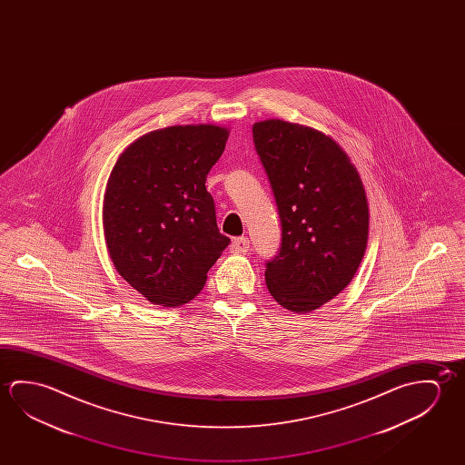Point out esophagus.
Returning <instances> with one entry per match:
<instances>
[{
	"instance_id": "esophagus-1",
	"label": "esophagus",
	"mask_w": 465,
	"mask_h": 465,
	"mask_svg": "<svg viewBox=\"0 0 465 465\" xmlns=\"http://www.w3.org/2000/svg\"><path fill=\"white\" fill-rule=\"evenodd\" d=\"M250 250V240L246 238V236H238L235 238L232 244H230V252H240V254H244V252Z\"/></svg>"
}]
</instances>
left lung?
Here are the masks:
<instances>
[{"label":"left lung","mask_w":465,"mask_h":465,"mask_svg":"<svg viewBox=\"0 0 465 465\" xmlns=\"http://www.w3.org/2000/svg\"><path fill=\"white\" fill-rule=\"evenodd\" d=\"M252 139L281 215L267 290L285 310L314 312L351 283L363 259L365 188L351 157L322 131L272 118L252 124Z\"/></svg>","instance_id":"8db88e82"}]
</instances>
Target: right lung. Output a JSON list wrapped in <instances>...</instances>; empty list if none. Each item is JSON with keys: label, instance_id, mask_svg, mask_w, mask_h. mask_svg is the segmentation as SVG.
<instances>
[{"label": "right lung", "instance_id": "obj_1", "mask_svg": "<svg viewBox=\"0 0 465 465\" xmlns=\"http://www.w3.org/2000/svg\"><path fill=\"white\" fill-rule=\"evenodd\" d=\"M229 134L217 124L151 131L123 151L110 173L102 207L108 254L153 305L191 302L229 246L206 190Z\"/></svg>", "mask_w": 465, "mask_h": 465}]
</instances>
